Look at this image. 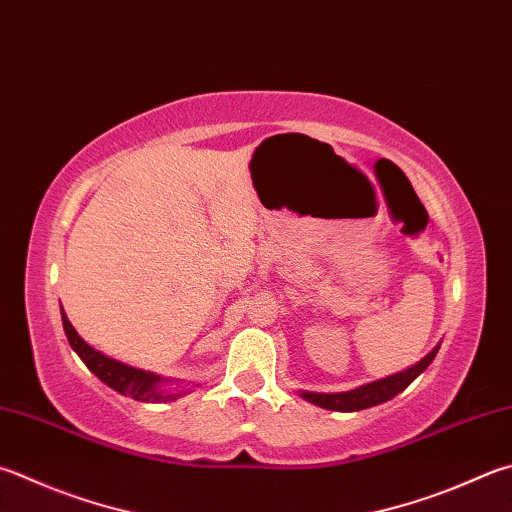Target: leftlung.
Here are the masks:
<instances>
[{"label": "left lung", "instance_id": "1", "mask_svg": "<svg viewBox=\"0 0 512 512\" xmlns=\"http://www.w3.org/2000/svg\"><path fill=\"white\" fill-rule=\"evenodd\" d=\"M437 350L439 347H435V350H432L426 359H421L417 365H412L410 370L392 374V376H388V379L361 385V388L350 390V392H339V394L301 392V397L314 403V406H321L325 410H336V412H356V410L379 406V403L390 401L392 397H397L399 392L406 390L408 385L432 363V359L437 356Z\"/></svg>", "mask_w": 512, "mask_h": 512}]
</instances>
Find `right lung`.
I'll list each match as a JSON object with an SVG mask.
<instances>
[{
  "label": "right lung",
  "mask_w": 512,
  "mask_h": 512,
  "mask_svg": "<svg viewBox=\"0 0 512 512\" xmlns=\"http://www.w3.org/2000/svg\"><path fill=\"white\" fill-rule=\"evenodd\" d=\"M62 325L66 332V339H69L71 347L84 361L86 368H89L102 383L109 385V388H113L115 392H120L124 397L136 399L142 403H165V401H176L178 397H182V392H167L160 388L162 376L131 368L127 363L109 359V356H104L102 352L93 350V347L75 332V327L69 323L64 310H62Z\"/></svg>",
  "instance_id": "1"
}]
</instances>
